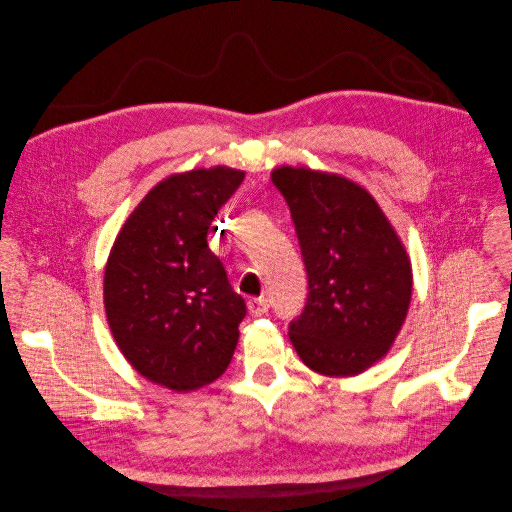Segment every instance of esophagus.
<instances>
[{
	"label": "esophagus",
	"instance_id": "esophagus-1",
	"mask_svg": "<svg viewBox=\"0 0 512 512\" xmlns=\"http://www.w3.org/2000/svg\"><path fill=\"white\" fill-rule=\"evenodd\" d=\"M269 308H271V304H269V300H266V298H252V300H248V310H250L252 316H262V314L269 312Z\"/></svg>",
	"mask_w": 512,
	"mask_h": 512
}]
</instances>
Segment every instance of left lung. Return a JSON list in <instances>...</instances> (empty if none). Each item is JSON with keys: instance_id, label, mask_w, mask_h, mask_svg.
Wrapping results in <instances>:
<instances>
[{"instance_id": "obj_1", "label": "left lung", "mask_w": 512, "mask_h": 512, "mask_svg": "<svg viewBox=\"0 0 512 512\" xmlns=\"http://www.w3.org/2000/svg\"><path fill=\"white\" fill-rule=\"evenodd\" d=\"M273 183L308 277L291 344L316 373L358 375L389 350L406 319L412 273L404 246L377 202L344 177L281 166Z\"/></svg>"}]
</instances>
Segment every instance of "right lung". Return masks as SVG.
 Instances as JSON below:
<instances>
[{
  "label": "right lung",
  "instance_id": "obj_1",
  "mask_svg": "<svg viewBox=\"0 0 512 512\" xmlns=\"http://www.w3.org/2000/svg\"><path fill=\"white\" fill-rule=\"evenodd\" d=\"M241 181V170L225 166L160 181L106 264L104 304L120 352L145 379L175 392L221 377L237 346L246 302L208 248V229Z\"/></svg>",
  "mask_w": 512,
  "mask_h": 512
}]
</instances>
